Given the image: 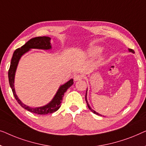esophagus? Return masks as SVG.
Here are the masks:
<instances>
[{
	"mask_svg": "<svg viewBox=\"0 0 146 146\" xmlns=\"http://www.w3.org/2000/svg\"><path fill=\"white\" fill-rule=\"evenodd\" d=\"M83 79V75H79V74H75L74 75V80L75 81H79V80H81Z\"/></svg>",
	"mask_w": 146,
	"mask_h": 146,
	"instance_id": "obj_1",
	"label": "esophagus"
}]
</instances>
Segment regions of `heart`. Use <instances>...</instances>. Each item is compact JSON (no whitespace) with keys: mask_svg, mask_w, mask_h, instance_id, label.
<instances>
[{"mask_svg":"<svg viewBox=\"0 0 146 146\" xmlns=\"http://www.w3.org/2000/svg\"><path fill=\"white\" fill-rule=\"evenodd\" d=\"M101 50H102L101 48H100V47H98V46H95V47H93V48H92L91 50H89V53L91 55H95L96 54H98V53H99L100 52H101Z\"/></svg>","mask_w":146,"mask_h":146,"instance_id":"b5f03b06","label":"heart"}]
</instances>
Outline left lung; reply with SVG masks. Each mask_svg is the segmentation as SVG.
I'll return each mask as SVG.
<instances>
[{
  "label": "left lung",
  "mask_w": 146,
  "mask_h": 146,
  "mask_svg": "<svg viewBox=\"0 0 146 146\" xmlns=\"http://www.w3.org/2000/svg\"><path fill=\"white\" fill-rule=\"evenodd\" d=\"M129 51H130V52H132V53H134V51L133 50H132V49H129ZM87 92H86V95H85V100H86V102H87V106H88V108H89L90 110H91L92 112H93L94 114H97V115H100V116H102V115H100V114H99L98 113H97V112H95L94 111V110H93V109H92V108L90 107V106H89V104H88V102H87Z\"/></svg>",
  "instance_id": "1"
}]
</instances>
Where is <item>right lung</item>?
<instances>
[{
  "mask_svg": "<svg viewBox=\"0 0 146 146\" xmlns=\"http://www.w3.org/2000/svg\"><path fill=\"white\" fill-rule=\"evenodd\" d=\"M52 48L50 44V38L46 36L42 37H36V38H32L28 42H26L24 46H22L21 48L16 49L14 51L12 55L11 66H10L9 70V84L11 86L13 95L16 100H17L18 103L20 104L22 107L25 108L26 110L28 111L33 112V113L38 114H48L53 113L60 108L61 103L62 102L63 96L67 90L71 87L73 84V79H71L67 83L64 84L63 85H61L57 91V93L55 94V97L51 101L50 103L47 105L42 106V107L38 108H30L29 106L25 105L19 100L18 96H16L15 91H14V75L16 67H17L18 61L22 55L24 53L28 52L30 49L36 48V49H43V50H48Z\"/></svg>",
  "mask_w": 146,
  "mask_h": 146,
  "instance_id": "obj_1",
  "label": "right lung"
}]
</instances>
